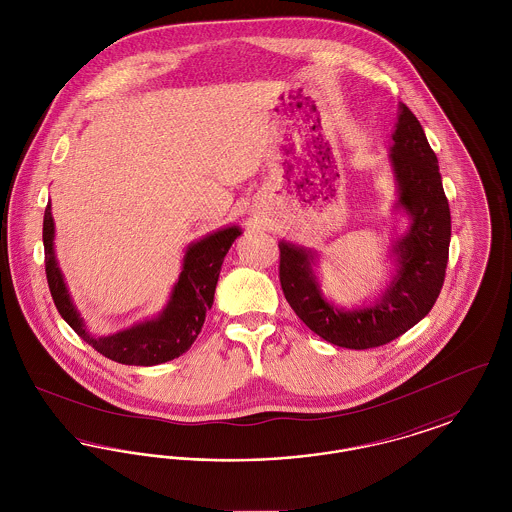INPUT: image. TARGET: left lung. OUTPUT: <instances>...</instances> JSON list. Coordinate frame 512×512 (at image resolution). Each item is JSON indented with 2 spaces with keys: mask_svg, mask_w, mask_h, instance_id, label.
<instances>
[{
  "mask_svg": "<svg viewBox=\"0 0 512 512\" xmlns=\"http://www.w3.org/2000/svg\"><path fill=\"white\" fill-rule=\"evenodd\" d=\"M391 167L397 180V209L411 228L393 245L395 276L363 309H340L320 292L317 253L280 242V284L290 307L322 340L347 349H370L399 338L426 317L438 299L451 242V213L443 192L438 157L413 111L401 103L393 132Z\"/></svg>",
  "mask_w": 512,
  "mask_h": 512,
  "instance_id": "1",
  "label": "left lung"
}]
</instances>
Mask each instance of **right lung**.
Segmentation results:
<instances>
[{"instance_id":"obj_1","label":"right lung","mask_w":512,"mask_h":512,"mask_svg":"<svg viewBox=\"0 0 512 512\" xmlns=\"http://www.w3.org/2000/svg\"><path fill=\"white\" fill-rule=\"evenodd\" d=\"M240 234L242 230L238 226H226L190 244L184 255L182 272L163 313L117 334L96 338L86 330V324L76 311L71 293L67 290L63 272L57 265L53 249L55 226L51 217V203H48L42 236L49 292L59 315L103 357L121 365H161L186 353L199 336L205 315L215 299L224 255Z\"/></svg>"}]
</instances>
